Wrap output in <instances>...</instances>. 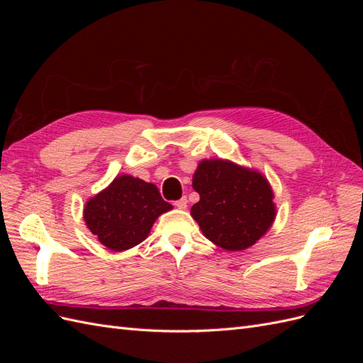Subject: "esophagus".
Here are the masks:
<instances>
[{"label":"esophagus","instance_id":"esophagus-1","mask_svg":"<svg viewBox=\"0 0 363 363\" xmlns=\"http://www.w3.org/2000/svg\"><path fill=\"white\" fill-rule=\"evenodd\" d=\"M174 206H175V207H179V208H182V211H183V208L188 207V199H186V196H183V199H180V200L175 201V203H174Z\"/></svg>","mask_w":363,"mask_h":363}]
</instances>
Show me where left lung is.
I'll list each match as a JSON object with an SVG mask.
<instances>
[{
    "label": "left lung",
    "instance_id": "left-lung-1",
    "mask_svg": "<svg viewBox=\"0 0 363 363\" xmlns=\"http://www.w3.org/2000/svg\"><path fill=\"white\" fill-rule=\"evenodd\" d=\"M192 188L200 194V201L191 208L192 218L208 240L227 251L255 245L276 218L268 180L233 162H200Z\"/></svg>",
    "mask_w": 363,
    "mask_h": 363
}]
</instances>
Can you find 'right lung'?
Listing matches in <instances>:
<instances>
[{"label": "right lung", "instance_id": "add662e5", "mask_svg": "<svg viewBox=\"0 0 363 363\" xmlns=\"http://www.w3.org/2000/svg\"><path fill=\"white\" fill-rule=\"evenodd\" d=\"M172 206L157 186L131 175H118L84 206L87 228L112 251H124L144 240L156 219Z\"/></svg>", "mask_w": 363, "mask_h": 363}]
</instances>
